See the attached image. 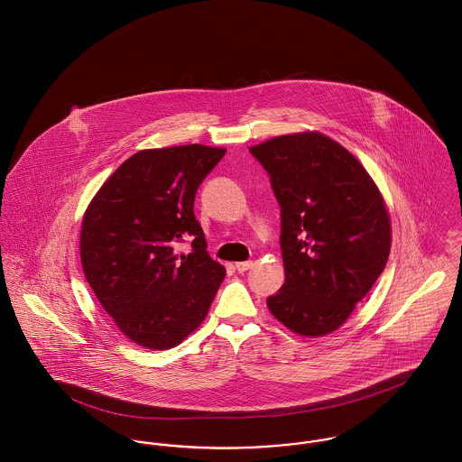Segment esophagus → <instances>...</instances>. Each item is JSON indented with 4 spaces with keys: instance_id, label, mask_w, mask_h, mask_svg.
<instances>
[{
    "instance_id": "1",
    "label": "esophagus",
    "mask_w": 462,
    "mask_h": 462,
    "mask_svg": "<svg viewBox=\"0 0 462 462\" xmlns=\"http://www.w3.org/2000/svg\"><path fill=\"white\" fill-rule=\"evenodd\" d=\"M251 267H253V262H251V260H248V262H237V263H236V271H237V273H246Z\"/></svg>"
}]
</instances>
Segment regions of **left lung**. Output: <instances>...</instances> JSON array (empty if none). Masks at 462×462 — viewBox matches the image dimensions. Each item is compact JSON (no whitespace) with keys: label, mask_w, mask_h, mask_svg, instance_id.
<instances>
[{"label":"left lung","mask_w":462,"mask_h":462,"mask_svg":"<svg viewBox=\"0 0 462 462\" xmlns=\"http://www.w3.org/2000/svg\"><path fill=\"white\" fill-rule=\"evenodd\" d=\"M282 208L284 283L271 313L300 336L341 327L376 283L391 253L383 199L343 145L297 134L249 147Z\"/></svg>","instance_id":"obj_1"}]
</instances>
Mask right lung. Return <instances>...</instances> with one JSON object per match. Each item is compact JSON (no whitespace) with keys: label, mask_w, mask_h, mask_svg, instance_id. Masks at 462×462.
<instances>
[{"label":"right lung","mask_w":462,"mask_h":462,"mask_svg":"<svg viewBox=\"0 0 462 462\" xmlns=\"http://www.w3.org/2000/svg\"><path fill=\"white\" fill-rule=\"evenodd\" d=\"M225 152L200 143L139 151L84 214L86 280L121 332L143 348L167 350L191 334L226 274L193 213L199 186ZM184 242L188 255L177 251Z\"/></svg>","instance_id":"1"}]
</instances>
